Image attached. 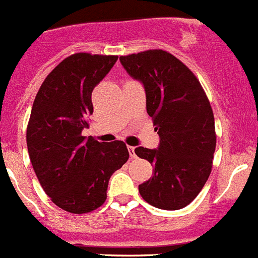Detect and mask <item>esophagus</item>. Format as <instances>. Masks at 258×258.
I'll use <instances>...</instances> for the list:
<instances>
[{"mask_svg": "<svg viewBox=\"0 0 258 258\" xmlns=\"http://www.w3.org/2000/svg\"><path fill=\"white\" fill-rule=\"evenodd\" d=\"M134 149H135L134 147H128L130 158H135V157H137V154H135V150Z\"/></svg>", "mask_w": 258, "mask_h": 258, "instance_id": "34e87169", "label": "esophagus"}]
</instances>
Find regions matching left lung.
<instances>
[{
	"mask_svg": "<svg viewBox=\"0 0 258 258\" xmlns=\"http://www.w3.org/2000/svg\"><path fill=\"white\" fill-rule=\"evenodd\" d=\"M134 80L144 86L147 113L159 135L157 149L135 148V154L154 165V175L139 184L145 202L175 211L202 190L216 150L215 116L195 74L163 50L120 56Z\"/></svg>",
	"mask_w": 258,
	"mask_h": 258,
	"instance_id": "1",
	"label": "left lung"
}]
</instances>
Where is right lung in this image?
Wrapping results in <instances>:
<instances>
[{"label":"right lung","mask_w":258,"mask_h":258,"mask_svg":"<svg viewBox=\"0 0 258 258\" xmlns=\"http://www.w3.org/2000/svg\"><path fill=\"white\" fill-rule=\"evenodd\" d=\"M118 56L80 52L61 61L42 83L30 115V160L46 195L70 213H88L106 200L109 179L128 160L121 140L81 135L93 114L91 93Z\"/></svg>","instance_id":"1"}]
</instances>
